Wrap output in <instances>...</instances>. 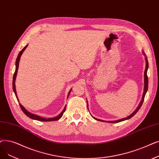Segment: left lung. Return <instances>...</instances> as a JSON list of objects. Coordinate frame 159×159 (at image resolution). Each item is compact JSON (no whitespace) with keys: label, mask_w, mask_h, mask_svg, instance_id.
I'll use <instances>...</instances> for the list:
<instances>
[{"label":"left lung","mask_w":159,"mask_h":159,"mask_svg":"<svg viewBox=\"0 0 159 159\" xmlns=\"http://www.w3.org/2000/svg\"><path fill=\"white\" fill-rule=\"evenodd\" d=\"M143 54L145 55V56H146V54H145V53H144V52H143ZM146 70H145V72H144V82H145V85H144V92H143V96H142V101H141V102H140V103L139 106L138 107V108L136 109V110H135V111H134L133 114H131L129 116L127 117V118H123V119H121V120H117V121H110V123H118V122H120V121H124V120H128V119H129V118H132V117H133L134 115H135V114H136L138 111H139V109L140 108V107H141V106H142V103H143V102L145 95H146V92H147V91H148V75H147V71H148V59H147L146 58ZM87 107H88V102H87ZM93 118L95 119V120H97L101 121H104L103 120H101L97 119V118ZM108 122H109V121H108Z\"/></svg>","instance_id":"1"}]
</instances>
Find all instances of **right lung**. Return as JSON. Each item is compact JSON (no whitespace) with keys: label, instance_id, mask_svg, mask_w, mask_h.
<instances>
[{"label":"right lung","instance_id":"obj_1","mask_svg":"<svg viewBox=\"0 0 159 159\" xmlns=\"http://www.w3.org/2000/svg\"><path fill=\"white\" fill-rule=\"evenodd\" d=\"M27 46L28 45H26L23 49L20 51V52L19 53V54H18V57H17V59H16V71H15V73H14V74H13V92H14V93H15V94H16V98H17V101H19L18 100V98H17V92H16V84H15V81H16V76H17V70H18V67H19V60H20V57H21V55H22V54H23V51L25 50V49L27 47ZM70 92H71V90H70ZM70 95V93H69V94H68V95ZM19 105H20V108H21V110H22V111L25 113V115H26L28 117H29L30 118H31V119H33V120H38V121H55V120H59L60 118H61V116H62V115H63V114H64V112H65V110H66V107H65V108H64V109L63 110V111L61 112L58 116H57V117H54V118H42V117H40V116H37V115H35V114H31L30 112H28L27 111V110L21 105L20 104H19Z\"/></svg>","mask_w":159,"mask_h":159}]
</instances>
